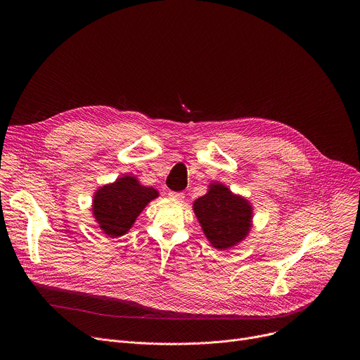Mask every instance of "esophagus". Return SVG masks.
I'll return each mask as SVG.
<instances>
[{
	"label": "esophagus",
	"instance_id": "obj_1",
	"mask_svg": "<svg viewBox=\"0 0 360 360\" xmlns=\"http://www.w3.org/2000/svg\"><path fill=\"white\" fill-rule=\"evenodd\" d=\"M168 196L171 199H175V200H182L184 199V193L182 192H174V191H169Z\"/></svg>",
	"mask_w": 360,
	"mask_h": 360
}]
</instances>
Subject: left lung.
<instances>
[{
	"instance_id": "left-lung-1",
	"label": "left lung",
	"mask_w": 360,
	"mask_h": 360,
	"mask_svg": "<svg viewBox=\"0 0 360 360\" xmlns=\"http://www.w3.org/2000/svg\"><path fill=\"white\" fill-rule=\"evenodd\" d=\"M192 210L203 235L219 250L236 246L250 232L252 203L222 182L210 184L208 192L193 202Z\"/></svg>"
}]
</instances>
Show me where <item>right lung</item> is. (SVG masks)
Instances as JSON below:
<instances>
[{
  "instance_id": "right-lung-1",
  "label": "right lung",
  "mask_w": 360,
  "mask_h": 360,
  "mask_svg": "<svg viewBox=\"0 0 360 360\" xmlns=\"http://www.w3.org/2000/svg\"><path fill=\"white\" fill-rule=\"evenodd\" d=\"M158 195L155 188L142 185L136 176L124 175L95 191L92 215L108 238H120L132 228L146 205Z\"/></svg>"
}]
</instances>
